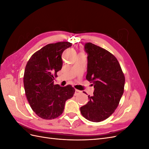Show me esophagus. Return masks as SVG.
<instances>
[{
  "label": "esophagus",
  "mask_w": 149,
  "mask_h": 149,
  "mask_svg": "<svg viewBox=\"0 0 149 149\" xmlns=\"http://www.w3.org/2000/svg\"><path fill=\"white\" fill-rule=\"evenodd\" d=\"M81 93V91H79V90H78V89H76V90H75V93H74V95H75V96H76V95H78V94H80Z\"/></svg>",
  "instance_id": "obj_1"
}]
</instances>
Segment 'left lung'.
Wrapping results in <instances>:
<instances>
[{"mask_svg": "<svg viewBox=\"0 0 149 149\" xmlns=\"http://www.w3.org/2000/svg\"><path fill=\"white\" fill-rule=\"evenodd\" d=\"M84 49L88 53L86 79L94 85V91L80 111L87 120L99 123L118 107L124 93L125 76L118 60L109 52L90 42L85 44Z\"/></svg>", "mask_w": 149, "mask_h": 149, "instance_id": "left-lung-1", "label": "left lung"}]
</instances>
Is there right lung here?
<instances>
[{
    "label": "right lung",
    "instance_id": "right-lung-1",
    "mask_svg": "<svg viewBox=\"0 0 149 149\" xmlns=\"http://www.w3.org/2000/svg\"><path fill=\"white\" fill-rule=\"evenodd\" d=\"M71 45L68 42L48 44L33 53L26 65L24 84L26 99L35 113L43 119L60 116L66 101L74 94L71 85L61 87L53 83L62 68V53Z\"/></svg>",
    "mask_w": 149,
    "mask_h": 149
}]
</instances>
